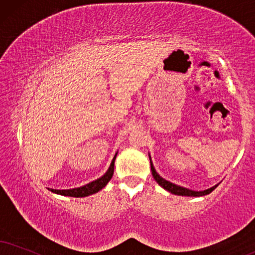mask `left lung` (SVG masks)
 <instances>
[{
    "instance_id": "obj_1",
    "label": "left lung",
    "mask_w": 255,
    "mask_h": 255,
    "mask_svg": "<svg viewBox=\"0 0 255 255\" xmlns=\"http://www.w3.org/2000/svg\"><path fill=\"white\" fill-rule=\"evenodd\" d=\"M150 164H151V171H152V176H153V178H155V181L159 185H161L162 188H164L165 190H168L169 193H171V194L182 195V196H204V195H208V194L212 193V191L214 190L216 187H218V184H216V185H214V187L209 188V189L201 190V191H195V190H191V189H187V188L180 187V185L174 184V183H171V182L164 180V178L161 177V176L157 174V171L155 170V166H153L152 162H151V157H150Z\"/></svg>"
}]
</instances>
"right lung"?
<instances>
[{"mask_svg": "<svg viewBox=\"0 0 255 255\" xmlns=\"http://www.w3.org/2000/svg\"><path fill=\"white\" fill-rule=\"evenodd\" d=\"M117 153L118 152H116L115 157H113V159H112L111 164H110V168L108 169V171H106L105 174L102 176V177L98 178V180L90 182L89 184L83 185V187L73 188V189H65V190L49 189V190H51L52 193L64 195V196H72V197H85V196H89V195L98 193V191L102 190L103 188L109 183V181L112 178L113 170H115V161H116V157H117Z\"/></svg>", "mask_w": 255, "mask_h": 255, "instance_id": "obj_1", "label": "right lung"}]
</instances>
